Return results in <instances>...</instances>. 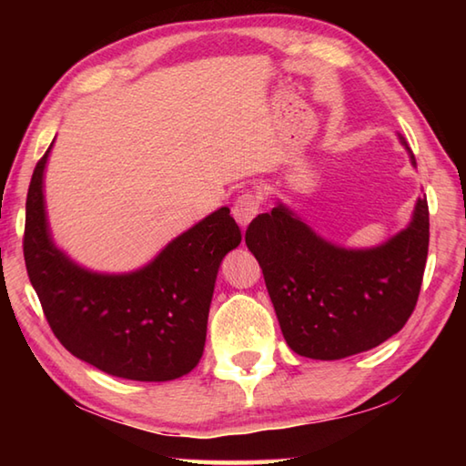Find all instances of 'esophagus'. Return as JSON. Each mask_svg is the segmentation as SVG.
I'll use <instances>...</instances> for the list:
<instances>
[{
	"instance_id": "esophagus-1",
	"label": "esophagus",
	"mask_w": 466,
	"mask_h": 466,
	"mask_svg": "<svg viewBox=\"0 0 466 466\" xmlns=\"http://www.w3.org/2000/svg\"><path fill=\"white\" fill-rule=\"evenodd\" d=\"M258 212H260V198L250 192L238 196V200H236L232 206V216L242 228L248 226Z\"/></svg>"
}]
</instances>
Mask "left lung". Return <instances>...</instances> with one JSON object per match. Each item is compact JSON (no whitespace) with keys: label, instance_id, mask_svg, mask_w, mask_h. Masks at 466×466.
Here are the masks:
<instances>
[{"label":"left lung","instance_id":"left-lung-1","mask_svg":"<svg viewBox=\"0 0 466 466\" xmlns=\"http://www.w3.org/2000/svg\"><path fill=\"white\" fill-rule=\"evenodd\" d=\"M410 164L417 160L399 134ZM286 344L314 360L370 350L397 334L417 306L429 254V204L407 228L372 248H346L316 234L284 202L246 230Z\"/></svg>","mask_w":466,"mask_h":466}]
</instances>
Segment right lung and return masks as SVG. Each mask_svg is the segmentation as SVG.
I'll use <instances>...</instances> for the list:
<instances>
[{"label":"right lung","instance_id":"obj_1","mask_svg":"<svg viewBox=\"0 0 466 466\" xmlns=\"http://www.w3.org/2000/svg\"><path fill=\"white\" fill-rule=\"evenodd\" d=\"M52 146L29 182L24 236L27 276L49 326L69 352L106 374L180 379L202 359L218 270L242 242L230 208L187 228L142 268H84L57 248L49 230L44 174Z\"/></svg>","mask_w":466,"mask_h":466}]
</instances>
